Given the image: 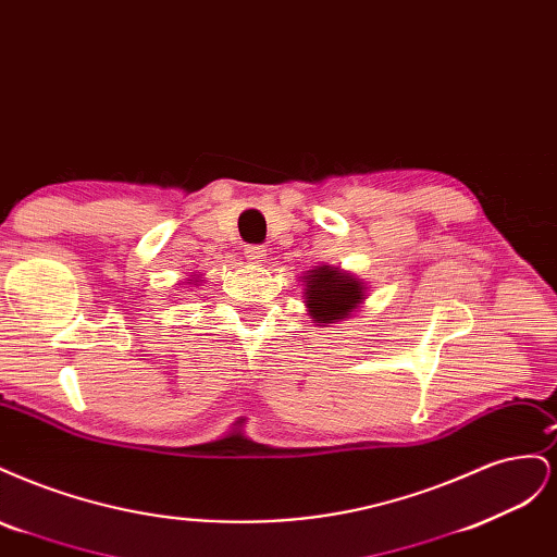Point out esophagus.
Wrapping results in <instances>:
<instances>
[{"mask_svg":"<svg viewBox=\"0 0 557 557\" xmlns=\"http://www.w3.org/2000/svg\"><path fill=\"white\" fill-rule=\"evenodd\" d=\"M244 256H246V260H248L250 264H262L264 258H267V250H264L262 246H246Z\"/></svg>","mask_w":557,"mask_h":557,"instance_id":"34e87169","label":"esophagus"}]
</instances>
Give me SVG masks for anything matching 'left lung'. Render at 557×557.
Returning a JSON list of instances; mask_svg holds the SVG:
<instances>
[{"label":"left lung","mask_w":557,"mask_h":557,"mask_svg":"<svg viewBox=\"0 0 557 557\" xmlns=\"http://www.w3.org/2000/svg\"><path fill=\"white\" fill-rule=\"evenodd\" d=\"M305 285V307L313 323L330 327L352 315L367 299V283L339 267L318 264L301 276Z\"/></svg>","instance_id":"obj_1"}]
</instances>
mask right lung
Here are the masks:
<instances>
[{
    "mask_svg": "<svg viewBox=\"0 0 557 557\" xmlns=\"http://www.w3.org/2000/svg\"><path fill=\"white\" fill-rule=\"evenodd\" d=\"M188 281H190L193 285H199V283H201V278H199V276H195V278H188Z\"/></svg>",
    "mask_w": 557,
    "mask_h": 557,
    "instance_id": "add662e5",
    "label": "right lung"
}]
</instances>
